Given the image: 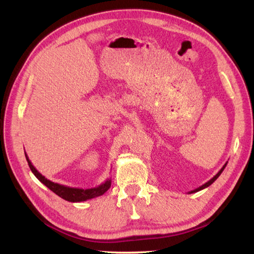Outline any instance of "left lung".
<instances>
[{
	"instance_id": "1",
	"label": "left lung",
	"mask_w": 254,
	"mask_h": 254,
	"mask_svg": "<svg viewBox=\"0 0 254 254\" xmlns=\"http://www.w3.org/2000/svg\"><path fill=\"white\" fill-rule=\"evenodd\" d=\"M226 166H227V163H226L224 166H223V168L222 169H220L218 172H217V174L216 175H215L213 178H212V179H210L209 181H207L206 183H204V185L203 186H201V187H198V188H196V189H194V190H192V191H190V192H189V194H191V193H195V192H198V191H201V190H203V189H205V188H207V187H209L210 185H212V183L215 181V180H216L217 179V178L220 176V174H222V172H223V170L225 169V167Z\"/></svg>"
}]
</instances>
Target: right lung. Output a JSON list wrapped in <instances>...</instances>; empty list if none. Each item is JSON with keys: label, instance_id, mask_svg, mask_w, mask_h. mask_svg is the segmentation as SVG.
Returning a JSON list of instances; mask_svg holds the SVG:
<instances>
[{"label": "right lung", "instance_id": "right-lung-1", "mask_svg": "<svg viewBox=\"0 0 254 254\" xmlns=\"http://www.w3.org/2000/svg\"><path fill=\"white\" fill-rule=\"evenodd\" d=\"M26 159L28 161L29 168L32 171V174L36 176V178L39 180L41 183L49 188L52 192H55L57 195L62 197L63 199L68 202H84L87 201V199L94 198L97 196H100L109 190V188L111 186V179H107L104 183H101L100 186L95 187V188H90V189H78V188H71L67 186H63V185H59V183H55L50 180H48L45 176H42L39 171H38L34 166H32L31 161L29 160L28 156L25 153Z\"/></svg>", "mask_w": 254, "mask_h": 254}]
</instances>
